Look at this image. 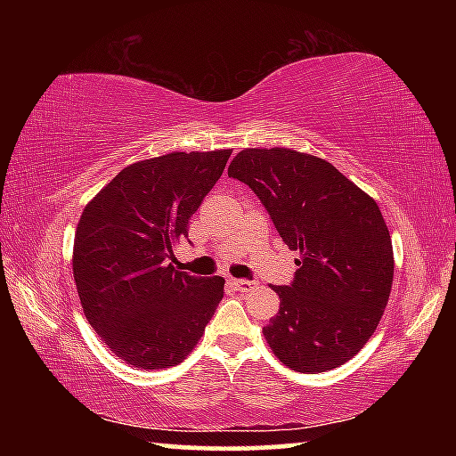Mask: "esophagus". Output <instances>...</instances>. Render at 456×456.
I'll return each instance as SVG.
<instances>
[{"label":"esophagus","instance_id":"34e87169","mask_svg":"<svg viewBox=\"0 0 456 456\" xmlns=\"http://www.w3.org/2000/svg\"><path fill=\"white\" fill-rule=\"evenodd\" d=\"M229 283L233 285L237 291H241V293H247V291H251V289H257V283L256 281H249V280H229Z\"/></svg>","mask_w":456,"mask_h":456}]
</instances>
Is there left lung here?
Returning a JSON list of instances; mask_svg holds the SVG:
<instances>
[{"label":"left lung","instance_id":"8db88e82","mask_svg":"<svg viewBox=\"0 0 456 456\" xmlns=\"http://www.w3.org/2000/svg\"><path fill=\"white\" fill-rule=\"evenodd\" d=\"M227 173L249 184L299 251L291 285H272L280 312L264 328L269 348L296 372L342 366L390 297L395 256L380 207L328 160L280 146L241 151Z\"/></svg>","mask_w":456,"mask_h":456}]
</instances>
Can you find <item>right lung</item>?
<instances>
[{"label":"right lung","mask_w":456,"mask_h":456,"mask_svg":"<svg viewBox=\"0 0 456 456\" xmlns=\"http://www.w3.org/2000/svg\"><path fill=\"white\" fill-rule=\"evenodd\" d=\"M231 157L168 152L134 163L84 207L72 272L84 315L114 356L141 370L181 364L223 297L225 280L173 267V249Z\"/></svg>","instance_id":"add662e5"}]
</instances>
